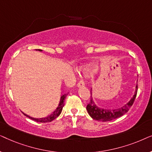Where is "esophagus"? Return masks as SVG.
<instances>
[{
	"label": "esophagus",
	"instance_id": "obj_1",
	"mask_svg": "<svg viewBox=\"0 0 152 152\" xmlns=\"http://www.w3.org/2000/svg\"><path fill=\"white\" fill-rule=\"evenodd\" d=\"M77 87H83V86H85L84 82L82 80H81L80 82L77 83Z\"/></svg>",
	"mask_w": 152,
	"mask_h": 152
}]
</instances>
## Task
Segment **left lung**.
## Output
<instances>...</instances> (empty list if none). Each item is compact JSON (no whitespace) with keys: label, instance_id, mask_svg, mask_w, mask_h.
Masks as SVG:
<instances>
[{"label":"left lung","instance_id":"1","mask_svg":"<svg viewBox=\"0 0 152 152\" xmlns=\"http://www.w3.org/2000/svg\"><path fill=\"white\" fill-rule=\"evenodd\" d=\"M137 91H138V84L136 86V90H135L134 96L132 97V99L127 103L120 108H118V109H107L99 107L95 103L92 97V89H91V101L88 103V104L87 105L86 110L88 111L89 115L93 119L102 122L111 121L112 120L121 117L122 115L125 114L126 112H128L131 107L134 104L135 98H136L137 95Z\"/></svg>","mask_w":152,"mask_h":152}]
</instances>
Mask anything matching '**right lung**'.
I'll list each match as a JSON object with an SVG mask.
<instances>
[{"label":"right lung","mask_w":152,"mask_h":152,"mask_svg":"<svg viewBox=\"0 0 152 152\" xmlns=\"http://www.w3.org/2000/svg\"><path fill=\"white\" fill-rule=\"evenodd\" d=\"M39 50V51H42V50ZM66 94H64L61 96V99H60V102H59V105H58V107H57V109H56L55 111H54L53 113H52L50 115H48L47 117H45V118H32V117H30V115H27V114L24 113L23 114L25 115L26 116V117H28L29 118H30V119H32L33 120H34V121L36 122H51L53 121L55 119V118H57L58 116H59L60 114L61 113V111H62V109H63L64 106V99L66 98Z\"/></svg>","instance_id":"obj_1"}]
</instances>
